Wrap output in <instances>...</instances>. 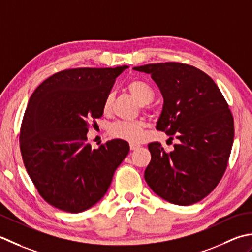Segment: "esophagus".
<instances>
[{
    "instance_id": "1",
    "label": "esophagus",
    "mask_w": 252,
    "mask_h": 252,
    "mask_svg": "<svg viewBox=\"0 0 252 252\" xmlns=\"http://www.w3.org/2000/svg\"><path fill=\"white\" fill-rule=\"evenodd\" d=\"M129 147H130V150H137V149L139 148L140 146L138 145V143H133V142H131L130 145H129Z\"/></svg>"
}]
</instances>
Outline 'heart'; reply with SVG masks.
Segmentation results:
<instances>
[{
    "label": "heart",
    "instance_id": "1",
    "mask_svg": "<svg viewBox=\"0 0 252 252\" xmlns=\"http://www.w3.org/2000/svg\"><path fill=\"white\" fill-rule=\"evenodd\" d=\"M127 88L130 94L139 101V103L146 105L151 103L152 100L155 99L156 92L152 87L148 83L140 79H133L129 81L127 85ZM114 102V94L110 92L104 97L102 110L104 113H109L113 106ZM146 123L140 120L137 121H117L110 126L109 132L112 137L119 138L130 142H138L142 139L143 130H145Z\"/></svg>",
    "mask_w": 252,
    "mask_h": 252
}]
</instances>
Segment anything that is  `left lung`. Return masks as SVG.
I'll list each match as a JSON object with an SVG mask.
<instances>
[{"mask_svg": "<svg viewBox=\"0 0 252 252\" xmlns=\"http://www.w3.org/2000/svg\"><path fill=\"white\" fill-rule=\"evenodd\" d=\"M150 74L161 90L157 129L179 140L172 152L148 145L145 179L153 191L178 205L196 203L222 179L234 141V119L213 79L191 65L167 62L133 67Z\"/></svg>", "mask_w": 252, "mask_h": 252, "instance_id": "left-lung-1", "label": "left lung"}]
</instances>
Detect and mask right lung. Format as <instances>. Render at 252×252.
I'll list each match as a JSON object with an SVG mask.
<instances>
[{"mask_svg":"<svg viewBox=\"0 0 252 252\" xmlns=\"http://www.w3.org/2000/svg\"><path fill=\"white\" fill-rule=\"evenodd\" d=\"M126 68L62 70L30 96L20 126V152L40 196L62 211L78 213L94 205L129 152L122 139L99 149L87 143L90 122L95 124L103 114L104 97Z\"/></svg>","mask_w":252,"mask_h":252,"instance_id":"add662e5","label":"right lung"}]
</instances>
